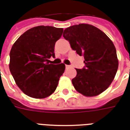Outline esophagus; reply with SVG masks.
<instances>
[{
	"label": "esophagus",
	"mask_w": 130,
	"mask_h": 130,
	"mask_svg": "<svg viewBox=\"0 0 130 130\" xmlns=\"http://www.w3.org/2000/svg\"><path fill=\"white\" fill-rule=\"evenodd\" d=\"M65 68H66V69H68V68H70V65H65Z\"/></svg>",
	"instance_id": "34e87169"
}]
</instances>
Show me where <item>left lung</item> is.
I'll return each instance as SVG.
<instances>
[{"label": "left lung", "mask_w": 130, "mask_h": 130, "mask_svg": "<svg viewBox=\"0 0 130 130\" xmlns=\"http://www.w3.org/2000/svg\"><path fill=\"white\" fill-rule=\"evenodd\" d=\"M63 37L72 50L84 56L85 66L76 69L72 80L75 89L85 96H96L110 85L119 67L113 42L99 29L89 24H79L66 28Z\"/></svg>", "instance_id": "left-lung-1"}]
</instances>
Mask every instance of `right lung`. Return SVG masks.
I'll use <instances>...</instances> for the list:
<instances>
[{
    "label": "right lung",
    "mask_w": 130,
    "mask_h": 130,
    "mask_svg": "<svg viewBox=\"0 0 130 130\" xmlns=\"http://www.w3.org/2000/svg\"><path fill=\"white\" fill-rule=\"evenodd\" d=\"M62 31V28L37 26L26 31L14 43L9 54V70L26 95L45 99L56 89L65 65L46 62L54 57V45Z\"/></svg>",
    "instance_id": "obj_1"
}]
</instances>
